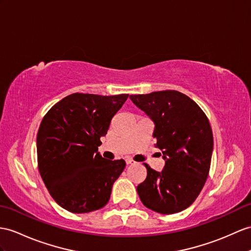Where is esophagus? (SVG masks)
<instances>
[{
	"instance_id": "34e87169",
	"label": "esophagus",
	"mask_w": 251,
	"mask_h": 251,
	"mask_svg": "<svg viewBox=\"0 0 251 251\" xmlns=\"http://www.w3.org/2000/svg\"><path fill=\"white\" fill-rule=\"evenodd\" d=\"M126 163L127 165H134V164H135V162H134L132 158H126Z\"/></svg>"
}]
</instances>
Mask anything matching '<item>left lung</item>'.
<instances>
[{
  "mask_svg": "<svg viewBox=\"0 0 251 251\" xmlns=\"http://www.w3.org/2000/svg\"><path fill=\"white\" fill-rule=\"evenodd\" d=\"M130 99L153 121L155 147L165 161L160 173L145 164L147 178L137 186L138 196L157 213L185 210L209 175L213 152L209 119L196 102L176 90L131 95Z\"/></svg>",
  "mask_w": 251,
  "mask_h": 251,
  "instance_id": "left-lung-1",
  "label": "left lung"
}]
</instances>
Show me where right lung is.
I'll return each mask as SVG.
<instances>
[{
    "mask_svg": "<svg viewBox=\"0 0 251 251\" xmlns=\"http://www.w3.org/2000/svg\"><path fill=\"white\" fill-rule=\"evenodd\" d=\"M127 97L72 94L42 119L37 134L39 173L52 198L65 210L88 213L108 202L126 162L107 161L98 147Z\"/></svg>",
    "mask_w": 251,
    "mask_h": 251,
    "instance_id": "1",
    "label": "right lung"
}]
</instances>
